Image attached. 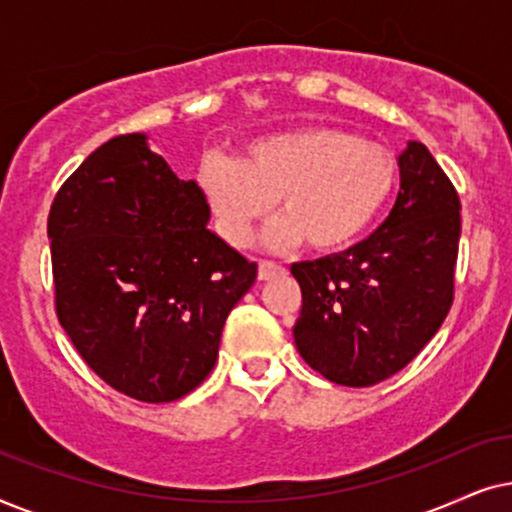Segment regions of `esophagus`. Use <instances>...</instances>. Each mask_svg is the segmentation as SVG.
Returning a JSON list of instances; mask_svg holds the SVG:
<instances>
[{"instance_id":"1","label":"esophagus","mask_w":512,"mask_h":512,"mask_svg":"<svg viewBox=\"0 0 512 512\" xmlns=\"http://www.w3.org/2000/svg\"><path fill=\"white\" fill-rule=\"evenodd\" d=\"M278 274H285V267L276 264L274 260H260V271H257L260 281H269V278H274Z\"/></svg>"}]
</instances>
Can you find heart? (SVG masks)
<instances>
[{
  "instance_id": "1",
  "label": "heart",
  "mask_w": 512,
  "mask_h": 512,
  "mask_svg": "<svg viewBox=\"0 0 512 512\" xmlns=\"http://www.w3.org/2000/svg\"><path fill=\"white\" fill-rule=\"evenodd\" d=\"M398 159L386 145L342 128H302L255 140L243 159L213 152L199 185L229 243L243 245L278 199L281 217L267 231L274 248L306 238L330 252L356 241L386 206Z\"/></svg>"
}]
</instances>
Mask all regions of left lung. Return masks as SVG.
Wrapping results in <instances>:
<instances>
[{"label": "left lung", "instance_id": "obj_1", "mask_svg": "<svg viewBox=\"0 0 512 512\" xmlns=\"http://www.w3.org/2000/svg\"><path fill=\"white\" fill-rule=\"evenodd\" d=\"M395 206L370 238L339 255L297 262L299 356L325 379L363 388L419 356L454 302L461 201L421 142L398 161Z\"/></svg>", "mask_w": 512, "mask_h": 512}]
</instances>
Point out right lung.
Returning a JSON list of instances; mask_svg holds the SVG:
<instances>
[{
	"mask_svg": "<svg viewBox=\"0 0 512 512\" xmlns=\"http://www.w3.org/2000/svg\"><path fill=\"white\" fill-rule=\"evenodd\" d=\"M196 182L180 180L145 135L100 145L49 213L53 302L98 377L142 403H173L213 370L224 320L257 264L206 227Z\"/></svg>",
	"mask_w": 512,
	"mask_h": 512,
	"instance_id": "right-lung-1",
	"label": "right lung"
}]
</instances>
